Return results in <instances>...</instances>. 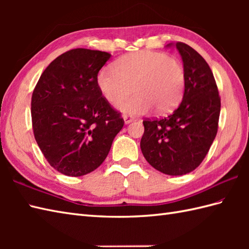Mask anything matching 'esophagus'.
<instances>
[{"label":"esophagus","instance_id":"obj_1","mask_svg":"<svg viewBox=\"0 0 249 249\" xmlns=\"http://www.w3.org/2000/svg\"><path fill=\"white\" fill-rule=\"evenodd\" d=\"M123 119H124V122H125V124H128V123H130V122H133L134 121V118L131 115H128V114H124L123 115Z\"/></svg>","mask_w":249,"mask_h":249}]
</instances>
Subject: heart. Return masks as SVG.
<instances>
[{
    "instance_id": "heart-1",
    "label": "heart",
    "mask_w": 249,
    "mask_h": 249,
    "mask_svg": "<svg viewBox=\"0 0 249 249\" xmlns=\"http://www.w3.org/2000/svg\"><path fill=\"white\" fill-rule=\"evenodd\" d=\"M97 86L110 104L116 105L131 91L135 95L119 106L130 114H144L154 108L157 113L172 111L181 102L185 71L181 63L161 52L141 50L124 55L98 72Z\"/></svg>"
}]
</instances>
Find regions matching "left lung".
I'll use <instances>...</instances> for the list:
<instances>
[{"label": "left lung", "mask_w": 249, "mask_h": 249, "mask_svg": "<svg viewBox=\"0 0 249 249\" xmlns=\"http://www.w3.org/2000/svg\"><path fill=\"white\" fill-rule=\"evenodd\" d=\"M168 46H171L169 44ZM185 71L183 100L162 119H145L140 146L156 170L183 176L197 168L217 134L220 97L208 63L192 47L178 41Z\"/></svg>", "instance_id": "obj_1"}]
</instances>
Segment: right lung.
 Returning a JSON list of instances; mask_svg holds the SVG:
<instances>
[{
	"instance_id": "add662e5",
	"label": "right lung",
	"mask_w": 249,
	"mask_h": 249,
	"mask_svg": "<svg viewBox=\"0 0 249 249\" xmlns=\"http://www.w3.org/2000/svg\"><path fill=\"white\" fill-rule=\"evenodd\" d=\"M110 56L84 48L67 51L50 63L33 91L35 140L50 166L65 176L81 177L102 165L124 125L97 86Z\"/></svg>"
}]
</instances>
